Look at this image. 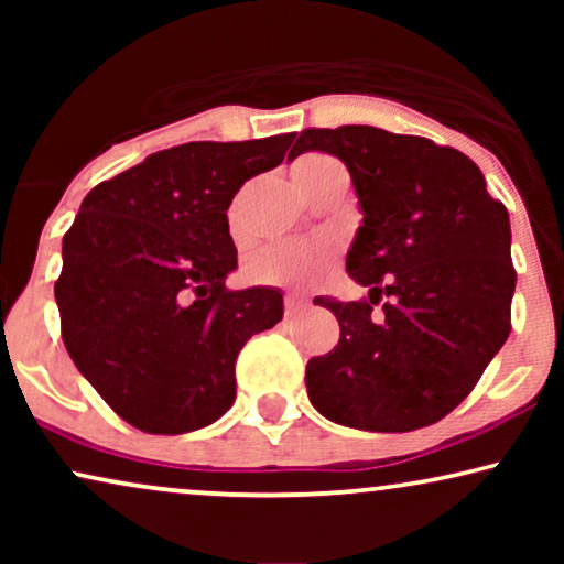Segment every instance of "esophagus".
<instances>
[{
	"instance_id": "1",
	"label": "esophagus",
	"mask_w": 564,
	"mask_h": 564,
	"mask_svg": "<svg viewBox=\"0 0 564 564\" xmlns=\"http://www.w3.org/2000/svg\"><path fill=\"white\" fill-rule=\"evenodd\" d=\"M307 305V297L303 292H288L284 295V315H297Z\"/></svg>"
}]
</instances>
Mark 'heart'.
<instances>
[{
    "label": "heart",
    "instance_id": "obj_1",
    "mask_svg": "<svg viewBox=\"0 0 564 564\" xmlns=\"http://www.w3.org/2000/svg\"><path fill=\"white\" fill-rule=\"evenodd\" d=\"M334 159L323 153H305L295 161V180L315 172ZM336 253V243L330 238H284L267 246L251 261V276L261 284H282V288H307L318 282Z\"/></svg>",
    "mask_w": 564,
    "mask_h": 564
}]
</instances>
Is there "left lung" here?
Wrapping results in <instances>:
<instances>
[{"mask_svg": "<svg viewBox=\"0 0 564 564\" xmlns=\"http://www.w3.org/2000/svg\"><path fill=\"white\" fill-rule=\"evenodd\" d=\"M305 151L349 169L365 218L346 272L369 288V300H313L336 315L341 336L307 361V398L349 429L431 426L473 392L511 334L506 205L490 197L473 159L421 135L307 128L290 159Z\"/></svg>", "mask_w": 564, "mask_h": 564, "instance_id": "1", "label": "left lung"}]
</instances>
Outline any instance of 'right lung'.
<instances>
[{
	"instance_id": "1",
	"label": "right lung",
	"mask_w": 564,
	"mask_h": 564,
	"mask_svg": "<svg viewBox=\"0 0 564 564\" xmlns=\"http://www.w3.org/2000/svg\"><path fill=\"white\" fill-rule=\"evenodd\" d=\"M295 135L197 141L99 182L64 236L56 280L68 357L145 434H187L236 400V357L282 321L276 288L228 290V207Z\"/></svg>"
}]
</instances>
